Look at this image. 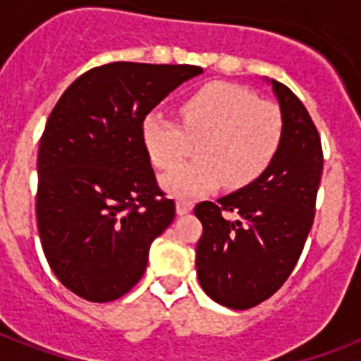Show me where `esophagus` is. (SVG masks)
I'll return each instance as SVG.
<instances>
[{
	"instance_id": "34e87169",
	"label": "esophagus",
	"mask_w": 361,
	"mask_h": 361,
	"mask_svg": "<svg viewBox=\"0 0 361 361\" xmlns=\"http://www.w3.org/2000/svg\"><path fill=\"white\" fill-rule=\"evenodd\" d=\"M191 209H192V202H189V200H178V202H176V212H178V215L189 214Z\"/></svg>"
}]
</instances>
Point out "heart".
<instances>
[{"instance_id": "b5f03b06", "label": "heart", "mask_w": 361, "mask_h": 361, "mask_svg": "<svg viewBox=\"0 0 361 361\" xmlns=\"http://www.w3.org/2000/svg\"><path fill=\"white\" fill-rule=\"evenodd\" d=\"M180 125L161 114L142 121V144L152 164L172 170L187 159L197 142L198 161L163 178V187L178 198L209 191L223 180L240 189L268 170L283 144L285 121L277 104L258 101L240 84L212 82L189 93L178 106Z\"/></svg>"}]
</instances>
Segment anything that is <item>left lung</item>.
Masks as SVG:
<instances>
[{"label":"left lung","mask_w":361,"mask_h":361,"mask_svg":"<svg viewBox=\"0 0 361 361\" xmlns=\"http://www.w3.org/2000/svg\"><path fill=\"white\" fill-rule=\"evenodd\" d=\"M269 84L285 121L277 157L247 187L195 208L202 223L198 281L214 302L231 309L255 307L288 279L313 226L324 164L307 109L285 84ZM225 213L238 219L226 220Z\"/></svg>","instance_id":"left-lung-1"}]
</instances>
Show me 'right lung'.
Listing matches in <instances>:
<instances>
[{
    "mask_svg": "<svg viewBox=\"0 0 361 361\" xmlns=\"http://www.w3.org/2000/svg\"><path fill=\"white\" fill-rule=\"evenodd\" d=\"M197 65L114 61L63 92L37 157V226L54 275L87 302L118 300L146 271L152 241L174 221L142 121Z\"/></svg>",
    "mask_w": 361,
    "mask_h": 361,
    "instance_id": "right-lung-1",
    "label": "right lung"
}]
</instances>
